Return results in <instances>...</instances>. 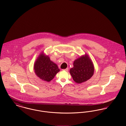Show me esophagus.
<instances>
[{
    "mask_svg": "<svg viewBox=\"0 0 126 126\" xmlns=\"http://www.w3.org/2000/svg\"><path fill=\"white\" fill-rule=\"evenodd\" d=\"M63 71H68V68H66V69H62Z\"/></svg>",
    "mask_w": 126,
    "mask_h": 126,
    "instance_id": "34e87169",
    "label": "esophagus"
}]
</instances>
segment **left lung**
I'll list each match as a JSON object with an SVG mask.
<instances>
[{"label":"left lung","mask_w":126,"mask_h":126,"mask_svg":"<svg viewBox=\"0 0 126 126\" xmlns=\"http://www.w3.org/2000/svg\"><path fill=\"white\" fill-rule=\"evenodd\" d=\"M70 73L74 81L80 84L89 79L94 73V66L88 56L85 55L75 60Z\"/></svg>","instance_id":"obj_1"}]
</instances>
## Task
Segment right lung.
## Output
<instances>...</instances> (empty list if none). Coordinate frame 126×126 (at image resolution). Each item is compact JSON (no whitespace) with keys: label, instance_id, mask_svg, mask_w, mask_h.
Here are the masks:
<instances>
[{"label":"right lung","instance_id":"1","mask_svg":"<svg viewBox=\"0 0 126 126\" xmlns=\"http://www.w3.org/2000/svg\"><path fill=\"white\" fill-rule=\"evenodd\" d=\"M34 69L36 75L41 79L49 82L60 71L57 65L50 60L48 56L41 54L34 64Z\"/></svg>","mask_w":126,"mask_h":126}]
</instances>
